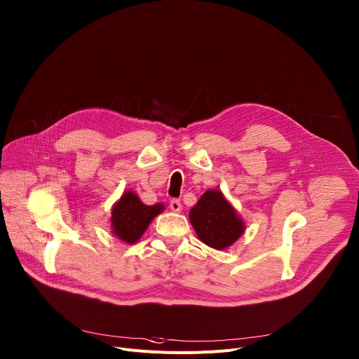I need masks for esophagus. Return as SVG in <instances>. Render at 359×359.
<instances>
[{
  "label": "esophagus",
  "mask_w": 359,
  "mask_h": 359,
  "mask_svg": "<svg viewBox=\"0 0 359 359\" xmlns=\"http://www.w3.org/2000/svg\"><path fill=\"white\" fill-rule=\"evenodd\" d=\"M170 209H172L173 212H180V210H182V203H180V201H177V199L170 201Z\"/></svg>",
  "instance_id": "obj_1"
}]
</instances>
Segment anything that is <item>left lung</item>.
Returning <instances> with one entry per match:
<instances>
[{
    "mask_svg": "<svg viewBox=\"0 0 359 359\" xmlns=\"http://www.w3.org/2000/svg\"><path fill=\"white\" fill-rule=\"evenodd\" d=\"M189 219L198 238L217 250L232 246L245 232V222L217 189L203 193Z\"/></svg>",
    "mask_w": 359,
    "mask_h": 359,
    "instance_id": "1",
    "label": "left lung"
}]
</instances>
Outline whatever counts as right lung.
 Instances as JSON below:
<instances>
[{
	"label": "right lung",
	"mask_w": 359,
	"mask_h": 359,
	"mask_svg": "<svg viewBox=\"0 0 359 359\" xmlns=\"http://www.w3.org/2000/svg\"><path fill=\"white\" fill-rule=\"evenodd\" d=\"M163 210H165L163 203L147 206L135 191L127 190L111 209V232L128 245L136 243L151 220Z\"/></svg>",
	"instance_id": "right-lung-1"
}]
</instances>
